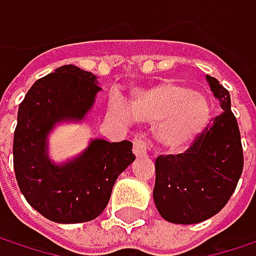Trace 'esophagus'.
<instances>
[{
    "label": "esophagus",
    "mask_w": 256,
    "mask_h": 256,
    "mask_svg": "<svg viewBox=\"0 0 256 256\" xmlns=\"http://www.w3.org/2000/svg\"><path fill=\"white\" fill-rule=\"evenodd\" d=\"M133 152L136 157H142L148 152V142L144 140L142 138H136L133 140Z\"/></svg>",
    "instance_id": "obj_1"
}]
</instances>
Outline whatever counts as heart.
<instances>
[{"label": "heart", "mask_w": 256, "mask_h": 256, "mask_svg": "<svg viewBox=\"0 0 256 256\" xmlns=\"http://www.w3.org/2000/svg\"><path fill=\"white\" fill-rule=\"evenodd\" d=\"M112 111L124 116L118 106ZM130 111L139 122L158 123L156 139L170 151L191 145L209 126L214 112L203 93L176 82H163L136 93L130 100Z\"/></svg>", "instance_id": "1"}]
</instances>
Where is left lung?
Returning <instances> with one entry per match:
<instances>
[{
  "label": "left lung",
  "instance_id": "left-lung-1",
  "mask_svg": "<svg viewBox=\"0 0 256 256\" xmlns=\"http://www.w3.org/2000/svg\"><path fill=\"white\" fill-rule=\"evenodd\" d=\"M206 80L222 112L182 154L158 156L152 191L158 214L174 224H198L230 200L243 170V148L228 90Z\"/></svg>",
  "mask_w": 256,
  "mask_h": 256
}]
</instances>
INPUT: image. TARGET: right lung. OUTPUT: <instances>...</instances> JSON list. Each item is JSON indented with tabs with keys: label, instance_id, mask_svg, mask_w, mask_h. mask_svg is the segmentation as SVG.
Listing matches in <instances>:
<instances>
[{
	"label": "right lung",
	"instance_id": "add662e5",
	"mask_svg": "<svg viewBox=\"0 0 256 256\" xmlns=\"http://www.w3.org/2000/svg\"><path fill=\"white\" fill-rule=\"evenodd\" d=\"M100 90L98 78L65 65L40 78L19 105L13 140L14 174L28 203L44 218L78 224L106 208L118 175L134 160L132 142L93 139L72 160L48 158L47 138L58 123L81 122Z\"/></svg>",
	"mask_w": 256,
	"mask_h": 256
}]
</instances>
